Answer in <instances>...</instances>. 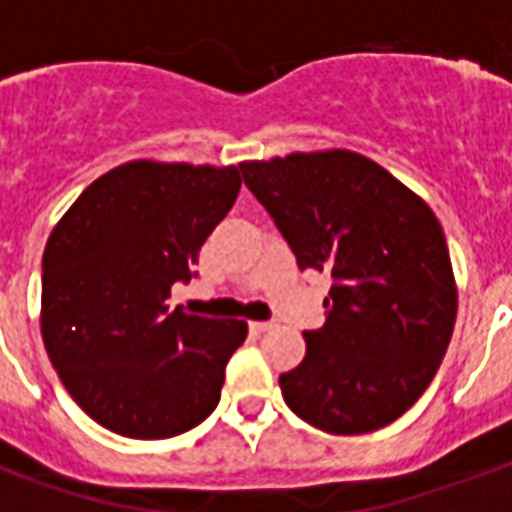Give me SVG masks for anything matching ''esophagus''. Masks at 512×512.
I'll use <instances>...</instances> for the list:
<instances>
[{"label":"esophagus","instance_id":"obj_1","mask_svg":"<svg viewBox=\"0 0 512 512\" xmlns=\"http://www.w3.org/2000/svg\"><path fill=\"white\" fill-rule=\"evenodd\" d=\"M249 329H252L255 334H263V332H268V329H274V323H271V321H255V323H249Z\"/></svg>","mask_w":512,"mask_h":512}]
</instances>
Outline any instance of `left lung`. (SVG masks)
Returning a JSON list of instances; mask_svg holds the SVG:
<instances>
[{
    "label": "left lung",
    "mask_w": 512,
    "mask_h": 512,
    "mask_svg": "<svg viewBox=\"0 0 512 512\" xmlns=\"http://www.w3.org/2000/svg\"><path fill=\"white\" fill-rule=\"evenodd\" d=\"M299 268L332 277L307 356L282 373L290 411L337 436L403 417L450 345L458 293L439 219L376 161L351 150L238 164Z\"/></svg>",
    "instance_id": "1"
}]
</instances>
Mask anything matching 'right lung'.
<instances>
[{"instance_id":"right-lung-1","label":"right lung","mask_w":512,"mask_h":512,"mask_svg":"<svg viewBox=\"0 0 512 512\" xmlns=\"http://www.w3.org/2000/svg\"><path fill=\"white\" fill-rule=\"evenodd\" d=\"M241 191L238 167L128 161L82 191L43 252L40 332L90 417L128 439H169L211 414L244 321L169 307Z\"/></svg>"}]
</instances>
